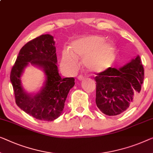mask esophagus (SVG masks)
I'll return each instance as SVG.
<instances>
[{
  "instance_id": "1",
  "label": "esophagus",
  "mask_w": 153,
  "mask_h": 153,
  "mask_svg": "<svg viewBox=\"0 0 153 153\" xmlns=\"http://www.w3.org/2000/svg\"><path fill=\"white\" fill-rule=\"evenodd\" d=\"M85 78V77H84V76H83V75H79L78 76H77V79H79V80H83V79Z\"/></svg>"
}]
</instances>
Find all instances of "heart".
<instances>
[{
	"mask_svg": "<svg viewBox=\"0 0 153 153\" xmlns=\"http://www.w3.org/2000/svg\"><path fill=\"white\" fill-rule=\"evenodd\" d=\"M77 58L83 59L87 69L93 73H101L112 67L116 58V47L111 42H105L103 37L93 36L75 41L70 49L62 52L61 67L74 72L77 68Z\"/></svg>",
	"mask_w": 153,
	"mask_h": 153,
	"instance_id": "b5f03b06",
	"label": "heart"
}]
</instances>
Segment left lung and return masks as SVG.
<instances>
[{
	"label": "left lung",
	"mask_w": 153,
	"mask_h": 153,
	"mask_svg": "<svg viewBox=\"0 0 153 153\" xmlns=\"http://www.w3.org/2000/svg\"><path fill=\"white\" fill-rule=\"evenodd\" d=\"M143 78L144 70L139 56L119 69L109 68L96 74L97 106L109 116L124 112L140 93Z\"/></svg>",
	"instance_id": "obj_1"
}]
</instances>
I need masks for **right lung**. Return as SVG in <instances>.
I'll list each match as a JSON object with an SVG mask.
<instances>
[{"instance_id": "right-lung-1", "label": "right lung", "mask_w": 153, "mask_h": 153, "mask_svg": "<svg viewBox=\"0 0 153 153\" xmlns=\"http://www.w3.org/2000/svg\"><path fill=\"white\" fill-rule=\"evenodd\" d=\"M53 37L41 35L26 43L20 50L10 74L16 103L36 119L53 121L62 113L69 91L75 84L74 77L62 78L56 65ZM42 67L46 75L44 87L33 97L22 89L19 77L28 62Z\"/></svg>"}]
</instances>
